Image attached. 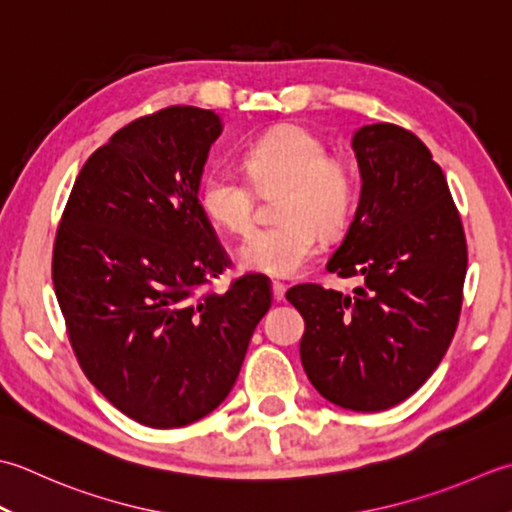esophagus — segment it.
I'll list each match as a JSON object with an SVG mask.
<instances>
[{
    "label": "esophagus",
    "mask_w": 512,
    "mask_h": 512,
    "mask_svg": "<svg viewBox=\"0 0 512 512\" xmlns=\"http://www.w3.org/2000/svg\"><path fill=\"white\" fill-rule=\"evenodd\" d=\"M285 291H287V287L280 283V280H274V283H271V294H274V300L276 302H280V300H285Z\"/></svg>",
    "instance_id": "34e87169"
}]
</instances>
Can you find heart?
Masks as SVG:
<instances>
[{"instance_id": "1", "label": "heart", "mask_w": 512, "mask_h": 512, "mask_svg": "<svg viewBox=\"0 0 512 512\" xmlns=\"http://www.w3.org/2000/svg\"><path fill=\"white\" fill-rule=\"evenodd\" d=\"M241 172L214 165L201 181V205L216 225L247 234L256 218V190L278 192L283 223L260 227L243 243L238 260L249 271L296 276L316 258L322 233L349 223L358 201V176L349 161L327 154V143L305 125H280L245 150Z\"/></svg>"}]
</instances>
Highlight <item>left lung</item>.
I'll list each match as a JSON object with an SVG mask.
<instances>
[{"label": "left lung", "instance_id": "1", "mask_svg": "<svg viewBox=\"0 0 512 512\" xmlns=\"http://www.w3.org/2000/svg\"><path fill=\"white\" fill-rule=\"evenodd\" d=\"M362 192L327 271L360 276L353 296L316 283L287 300L305 318L300 360L329 402L384 411L442 362L462 311L468 265L462 218L431 150L393 123L353 134Z\"/></svg>", "mask_w": 512, "mask_h": 512}]
</instances>
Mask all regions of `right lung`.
Instances as JSON below:
<instances>
[{"instance_id": "right-lung-1", "label": "right lung", "mask_w": 512, "mask_h": 512, "mask_svg": "<svg viewBox=\"0 0 512 512\" xmlns=\"http://www.w3.org/2000/svg\"><path fill=\"white\" fill-rule=\"evenodd\" d=\"M221 134L212 110L170 106L123 125L77 176L52 247V283L86 378L139 424L212 413L243 367L271 283L232 265L198 201Z\"/></svg>"}]
</instances>
